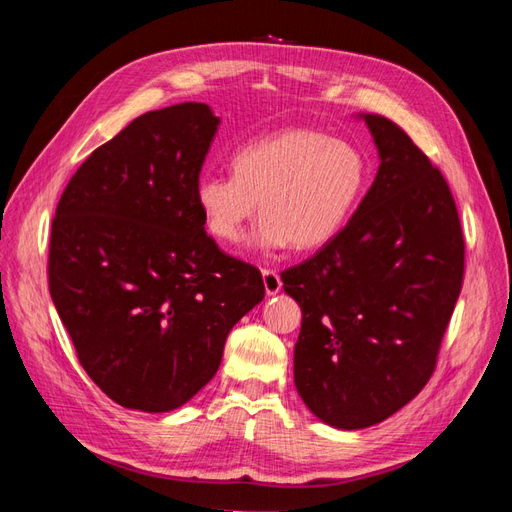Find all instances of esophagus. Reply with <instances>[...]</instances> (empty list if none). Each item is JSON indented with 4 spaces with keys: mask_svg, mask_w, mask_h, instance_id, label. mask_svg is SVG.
<instances>
[{
    "mask_svg": "<svg viewBox=\"0 0 512 512\" xmlns=\"http://www.w3.org/2000/svg\"><path fill=\"white\" fill-rule=\"evenodd\" d=\"M262 284H265L267 297H273V294L282 290L280 275H277V271H273V269H262Z\"/></svg>",
    "mask_w": 512,
    "mask_h": 512,
    "instance_id": "34e87169",
    "label": "esophagus"
}]
</instances>
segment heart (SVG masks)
Returning <instances> with one entry per match:
<instances>
[{"mask_svg":"<svg viewBox=\"0 0 512 512\" xmlns=\"http://www.w3.org/2000/svg\"><path fill=\"white\" fill-rule=\"evenodd\" d=\"M365 188L367 160L359 147L314 128H288L237 149L232 175H203L194 196L215 239L237 243L260 200L254 245L309 252L344 230Z\"/></svg>","mask_w":512,"mask_h":512,"instance_id":"heart-1","label":"heart"}]
</instances>
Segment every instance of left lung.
<instances>
[{"label":"left lung","instance_id":"8db88e82","mask_svg":"<svg viewBox=\"0 0 512 512\" xmlns=\"http://www.w3.org/2000/svg\"><path fill=\"white\" fill-rule=\"evenodd\" d=\"M380 166L350 222L282 273L301 307L294 384L335 429L382 423L421 393L463 280V235L438 168L391 119L359 113Z\"/></svg>","mask_w":512,"mask_h":512}]
</instances>
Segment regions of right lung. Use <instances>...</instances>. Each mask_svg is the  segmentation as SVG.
<instances>
[{"instance_id": "1", "label": "right lung", "mask_w": 512, "mask_h": 512, "mask_svg": "<svg viewBox=\"0 0 512 512\" xmlns=\"http://www.w3.org/2000/svg\"><path fill=\"white\" fill-rule=\"evenodd\" d=\"M220 117L183 102L136 117L76 170L51 228L49 288L87 376L119 406L177 410L265 299L258 269L205 232L194 188Z\"/></svg>"}]
</instances>
